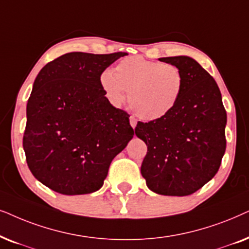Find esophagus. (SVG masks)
<instances>
[{"label":"esophagus","instance_id":"34e87169","mask_svg":"<svg viewBox=\"0 0 249 249\" xmlns=\"http://www.w3.org/2000/svg\"><path fill=\"white\" fill-rule=\"evenodd\" d=\"M137 123H138L137 119H135V118L133 117V116H131V117H130V124H131V126L134 128L135 126H137Z\"/></svg>","mask_w":249,"mask_h":249}]
</instances>
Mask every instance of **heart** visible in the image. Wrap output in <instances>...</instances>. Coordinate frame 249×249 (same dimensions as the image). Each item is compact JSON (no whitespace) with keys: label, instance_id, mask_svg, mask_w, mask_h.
<instances>
[{"label":"heart","instance_id":"1","mask_svg":"<svg viewBox=\"0 0 249 249\" xmlns=\"http://www.w3.org/2000/svg\"><path fill=\"white\" fill-rule=\"evenodd\" d=\"M100 85L114 106L122 105L128 92V105L135 115L144 121H156L177 106L184 78L177 66L134 55L119 61L115 72L109 69L102 72Z\"/></svg>","mask_w":249,"mask_h":249}]
</instances>
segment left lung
Wrapping results in <instances>:
<instances>
[{
  "mask_svg": "<svg viewBox=\"0 0 249 249\" xmlns=\"http://www.w3.org/2000/svg\"><path fill=\"white\" fill-rule=\"evenodd\" d=\"M159 60L180 69L184 88L170 114L138 123L135 134L148 148L141 174L156 194L188 196L220 168L227 147V111L215 79L195 59L178 55Z\"/></svg>",
  "mask_w": 249,
  "mask_h": 249,
  "instance_id": "obj_1",
  "label": "left lung"
}]
</instances>
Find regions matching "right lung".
<instances>
[{"label":"right lung","mask_w":249,"mask_h":249,"mask_svg":"<svg viewBox=\"0 0 249 249\" xmlns=\"http://www.w3.org/2000/svg\"><path fill=\"white\" fill-rule=\"evenodd\" d=\"M125 52L66 53L35 78L22 139L37 180L62 195L99 190L116 155L133 138L130 115L115 108L100 76Z\"/></svg>","instance_id":"1"}]
</instances>
